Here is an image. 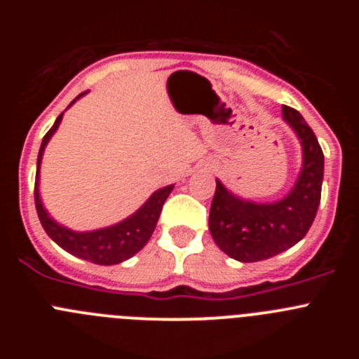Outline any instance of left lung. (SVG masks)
Masks as SVG:
<instances>
[{
    "mask_svg": "<svg viewBox=\"0 0 359 359\" xmlns=\"http://www.w3.org/2000/svg\"><path fill=\"white\" fill-rule=\"evenodd\" d=\"M282 118L302 147V167L284 198L257 203L233 194L215 180L212 199V239L239 262L264 261L302 241L315 221L323 182V152L313 129L297 109L282 106Z\"/></svg>",
    "mask_w": 359,
    "mask_h": 359,
    "instance_id": "obj_1",
    "label": "left lung"
}]
</instances>
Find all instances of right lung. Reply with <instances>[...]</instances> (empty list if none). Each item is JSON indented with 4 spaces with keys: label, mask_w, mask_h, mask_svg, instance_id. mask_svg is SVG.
<instances>
[{
    "label": "right lung",
    "mask_w": 359,
    "mask_h": 359,
    "mask_svg": "<svg viewBox=\"0 0 359 359\" xmlns=\"http://www.w3.org/2000/svg\"><path fill=\"white\" fill-rule=\"evenodd\" d=\"M86 93H81L77 98H73V104L77 102L79 98L84 97ZM65 113L57 116L55 123L52 126L43 138V144L39 149V156H37V172H36V190H34V198H36V208L39 221L43 224L44 231L48 233L50 239L57 243L62 250H66L72 255L90 261L93 264L100 266H113L120 264V262L128 261L133 255L140 252L144 248L147 241L151 239L152 231L156 228L158 219H160L161 207H163L165 199L169 198L172 192L174 185H167L163 189H158L156 192H152L151 198L142 205L135 214L129 217L122 219L120 223L111 224V226L98 228V230H88V231H75L72 228L65 226V224L57 223L55 219L48 214V210L44 208L43 199H41L39 192V177H41V161H43L44 149L52 140V136L61 126V120Z\"/></svg>",
    "instance_id": "obj_1"
}]
</instances>
